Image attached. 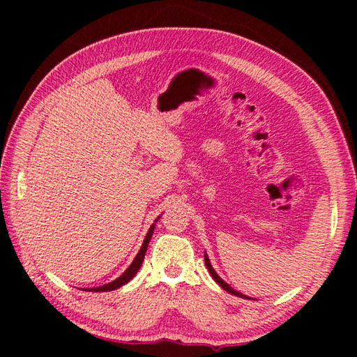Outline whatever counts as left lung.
<instances>
[{"label": "left lung", "instance_id": "left-lung-1", "mask_svg": "<svg viewBox=\"0 0 357 357\" xmlns=\"http://www.w3.org/2000/svg\"><path fill=\"white\" fill-rule=\"evenodd\" d=\"M204 263H206V268H208V271H209V274H211V277H213V279L219 283V285L225 289V291H228L229 294H234V296H238V298H243V299H252V298H249V296H245V294H243V293H239V291H236V289H233L231 287L228 285V283L225 282V280H222L220 277H219V274L215 273L214 271V268L213 266H211V261H209V257H208V253L204 252Z\"/></svg>", "mask_w": 357, "mask_h": 357}]
</instances>
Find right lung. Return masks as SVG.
<instances>
[{
  "mask_svg": "<svg viewBox=\"0 0 357 357\" xmlns=\"http://www.w3.org/2000/svg\"><path fill=\"white\" fill-rule=\"evenodd\" d=\"M159 219H160V215L157 217L153 225L149 227L146 236H144V241H143V244H142V249L138 250L137 257L134 258V261L130 263L129 268L126 269L124 273L118 277V279H114V280L110 282V283H105V285H102V287H94V288H86V289H89V291H94V293H98V291H113V289H118L119 287L126 285V283H128L129 280L134 279V275L138 273V269H140V266H142V263H143L144 253H146V250H148V244H149L151 238H153V233H154V228H155V222L159 220Z\"/></svg>",
  "mask_w": 357,
  "mask_h": 357,
  "instance_id": "add662e5",
  "label": "right lung"
}]
</instances>
